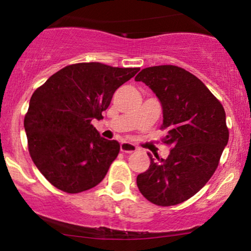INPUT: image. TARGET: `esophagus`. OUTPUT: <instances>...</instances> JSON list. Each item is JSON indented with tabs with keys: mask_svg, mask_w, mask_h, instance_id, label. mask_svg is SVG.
<instances>
[{
	"mask_svg": "<svg viewBox=\"0 0 251 251\" xmlns=\"http://www.w3.org/2000/svg\"><path fill=\"white\" fill-rule=\"evenodd\" d=\"M120 148H121V151H122V152H126V153L135 152V151L138 150V148L136 147L135 144L129 143V142H122L120 145Z\"/></svg>",
	"mask_w": 251,
	"mask_h": 251,
	"instance_id": "1",
	"label": "esophagus"
}]
</instances>
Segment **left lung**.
Here are the masks:
<instances>
[{
	"mask_svg": "<svg viewBox=\"0 0 251 251\" xmlns=\"http://www.w3.org/2000/svg\"><path fill=\"white\" fill-rule=\"evenodd\" d=\"M162 104L166 159L148 152L150 166L137 176L138 190L150 202L173 206L198 193L211 179L229 132L220 101L196 75L173 65L142 70L136 75Z\"/></svg>",
	"mask_w": 251,
	"mask_h": 251,
	"instance_id": "obj_1",
	"label": "left lung"
}]
</instances>
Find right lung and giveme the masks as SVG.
Here are the masks:
<instances>
[{
    "mask_svg": "<svg viewBox=\"0 0 251 251\" xmlns=\"http://www.w3.org/2000/svg\"><path fill=\"white\" fill-rule=\"evenodd\" d=\"M138 71L101 63L74 64L36 89L24 129L31 158L54 187L79 193L106 177L120 144L101 137L92 121L103 119L102 111L116 89Z\"/></svg>",
    "mask_w": 251,
    "mask_h": 251,
    "instance_id": "add662e5",
    "label": "right lung"
}]
</instances>
